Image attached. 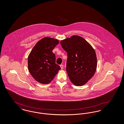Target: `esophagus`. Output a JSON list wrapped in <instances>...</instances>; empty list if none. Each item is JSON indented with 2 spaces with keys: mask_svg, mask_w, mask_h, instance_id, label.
Here are the masks:
<instances>
[{
  "mask_svg": "<svg viewBox=\"0 0 124 124\" xmlns=\"http://www.w3.org/2000/svg\"><path fill=\"white\" fill-rule=\"evenodd\" d=\"M60 68H61V69L62 70L63 69V67H64V65H60Z\"/></svg>",
  "mask_w": 124,
  "mask_h": 124,
  "instance_id": "obj_1",
  "label": "esophagus"
}]
</instances>
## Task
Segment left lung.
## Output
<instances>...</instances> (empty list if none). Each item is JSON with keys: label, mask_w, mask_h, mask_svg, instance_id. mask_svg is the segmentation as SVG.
I'll list each match as a JSON object with an SVG mask.
<instances>
[{"label": "left lung", "mask_w": 124, "mask_h": 124, "mask_svg": "<svg viewBox=\"0 0 124 124\" xmlns=\"http://www.w3.org/2000/svg\"><path fill=\"white\" fill-rule=\"evenodd\" d=\"M67 53L66 70L71 83L85 85L94 75L97 66L94 49L82 37L73 35L60 42Z\"/></svg>", "instance_id": "left-lung-1"}]
</instances>
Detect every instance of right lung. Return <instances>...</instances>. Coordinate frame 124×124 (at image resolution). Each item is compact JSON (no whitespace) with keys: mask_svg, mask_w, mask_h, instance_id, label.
I'll list each match as a JSON object with an SVG mask.
<instances>
[{"mask_svg":"<svg viewBox=\"0 0 124 124\" xmlns=\"http://www.w3.org/2000/svg\"><path fill=\"white\" fill-rule=\"evenodd\" d=\"M59 43L58 39L45 37L38 42L28 57V68L31 75L39 83L51 82L60 69L56 64L53 50Z\"/></svg>","mask_w":124,"mask_h":124,"instance_id":"add662e5","label":"right lung"}]
</instances>
